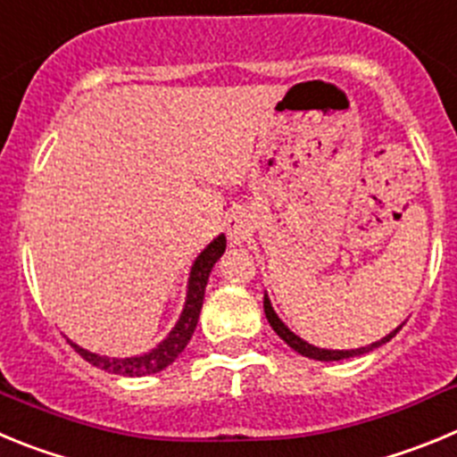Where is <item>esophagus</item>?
Listing matches in <instances>:
<instances>
[{
  "mask_svg": "<svg viewBox=\"0 0 457 457\" xmlns=\"http://www.w3.org/2000/svg\"><path fill=\"white\" fill-rule=\"evenodd\" d=\"M253 237V220L248 212H234L228 219V238L229 244H244Z\"/></svg>",
  "mask_w": 457,
  "mask_h": 457,
  "instance_id": "esophagus-1",
  "label": "esophagus"
}]
</instances>
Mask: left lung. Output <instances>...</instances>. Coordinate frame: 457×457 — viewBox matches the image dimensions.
<instances>
[{"label":"left lung","mask_w":457,"mask_h":457,"mask_svg":"<svg viewBox=\"0 0 457 457\" xmlns=\"http://www.w3.org/2000/svg\"><path fill=\"white\" fill-rule=\"evenodd\" d=\"M264 312H266V319H269L270 328H273L275 332H278L279 339H285L287 344H289L291 348H294L295 353H300V355L310 357V360H319V361H337V360H348V357H355V355H364V353L373 351V348L382 346V344H387L389 339H392L394 335H396L401 328H396L394 332H389L387 337H382L380 341H376V344H371V346H364V348H353V351H328V348H319V346H312V344H307L305 339H300L298 335H294V332L289 330V328L282 323V320L278 319V314H275L273 305H270L269 295H264Z\"/></svg>","instance_id":"left-lung-1"}]
</instances>
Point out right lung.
<instances>
[{
	"mask_svg": "<svg viewBox=\"0 0 457 457\" xmlns=\"http://www.w3.org/2000/svg\"><path fill=\"white\" fill-rule=\"evenodd\" d=\"M225 237H216L203 253L198 254V259L193 262L191 275H188V289H187V303H184V310L179 314V320L175 323V328L170 330V335L159 344L157 348H152L145 355L137 357H106L97 355V353H90L86 348L77 346L70 341V346L75 348L86 361H90L93 367L104 369L109 373H118V376H150V373L163 371L168 364L178 360L179 353L187 348V344L191 341L193 330L198 326L200 310H203V300H204V287H207L209 273H212L213 264L219 262L220 254L225 253Z\"/></svg>",
	"mask_w": 457,
	"mask_h": 457,
	"instance_id": "right-lung-1",
	"label": "right lung"
}]
</instances>
